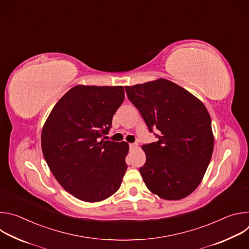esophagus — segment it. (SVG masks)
<instances>
[{
	"label": "esophagus",
	"mask_w": 249,
	"mask_h": 249,
	"mask_svg": "<svg viewBox=\"0 0 249 249\" xmlns=\"http://www.w3.org/2000/svg\"><path fill=\"white\" fill-rule=\"evenodd\" d=\"M137 147H138V144H136V143H135V144H130V148H131V149H133V150H134V149H136Z\"/></svg>",
	"instance_id": "1"
}]
</instances>
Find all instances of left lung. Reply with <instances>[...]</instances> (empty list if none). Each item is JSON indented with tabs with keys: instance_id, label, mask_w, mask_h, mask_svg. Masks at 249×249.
<instances>
[{
	"instance_id": "obj_1",
	"label": "left lung",
	"mask_w": 249,
	"mask_h": 249,
	"mask_svg": "<svg viewBox=\"0 0 249 249\" xmlns=\"http://www.w3.org/2000/svg\"><path fill=\"white\" fill-rule=\"evenodd\" d=\"M130 101L157 143L143 145L146 163L140 173L148 189L164 200H180L201 183L214 150L211 117L204 103L165 79L125 87Z\"/></svg>"
}]
</instances>
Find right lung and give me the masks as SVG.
<instances>
[{"mask_svg":"<svg viewBox=\"0 0 249 249\" xmlns=\"http://www.w3.org/2000/svg\"><path fill=\"white\" fill-rule=\"evenodd\" d=\"M124 89L79 85L55 104L41 133V148L56 180L79 200L109 198L126 172V142L104 141L124 100Z\"/></svg>","mask_w":249,"mask_h":249,"instance_id":"obj_1","label":"right lung"}]
</instances>
